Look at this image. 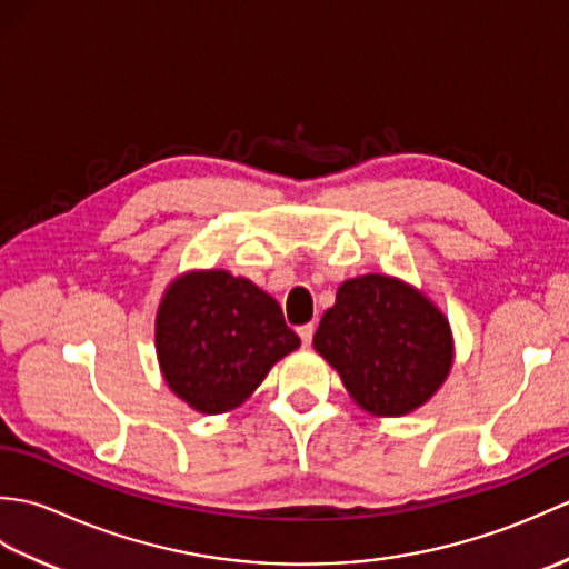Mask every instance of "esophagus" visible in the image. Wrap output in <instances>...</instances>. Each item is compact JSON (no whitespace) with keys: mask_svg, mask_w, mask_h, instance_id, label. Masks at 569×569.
<instances>
[{"mask_svg":"<svg viewBox=\"0 0 569 569\" xmlns=\"http://www.w3.org/2000/svg\"><path fill=\"white\" fill-rule=\"evenodd\" d=\"M312 332H316V328H312V322H308V325H300V328H298L300 340H303V345H306V347L312 342Z\"/></svg>","mask_w":569,"mask_h":569,"instance_id":"1","label":"esophagus"}]
</instances>
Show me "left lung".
Returning a JSON list of instances; mask_svg holds the SVG:
<instances>
[{
	"label": "left lung",
	"mask_w": 569,
	"mask_h": 569,
	"mask_svg": "<svg viewBox=\"0 0 569 569\" xmlns=\"http://www.w3.org/2000/svg\"><path fill=\"white\" fill-rule=\"evenodd\" d=\"M312 347L340 373L357 406L386 418L430 401L455 359L442 310L418 288L381 273L349 278L337 288Z\"/></svg>",
	"instance_id": "left-lung-1"
}]
</instances>
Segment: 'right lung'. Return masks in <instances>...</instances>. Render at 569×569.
<instances>
[{
  "instance_id": "add662e5",
  "label": "right lung",
  "mask_w": 569,
  "mask_h": 569,
  "mask_svg": "<svg viewBox=\"0 0 569 569\" xmlns=\"http://www.w3.org/2000/svg\"><path fill=\"white\" fill-rule=\"evenodd\" d=\"M298 347L281 306L224 269L178 276L156 312V355L168 389L204 416L244 403Z\"/></svg>"
}]
</instances>
